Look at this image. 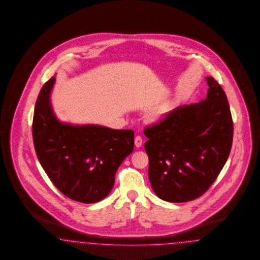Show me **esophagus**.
Wrapping results in <instances>:
<instances>
[{
  "mask_svg": "<svg viewBox=\"0 0 260 260\" xmlns=\"http://www.w3.org/2000/svg\"><path fill=\"white\" fill-rule=\"evenodd\" d=\"M135 144L137 148H139V147H141V146H142V137H141L140 135L135 136Z\"/></svg>",
  "mask_w": 260,
  "mask_h": 260,
  "instance_id": "esophagus-1",
  "label": "esophagus"
}]
</instances>
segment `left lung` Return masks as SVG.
Wrapping results in <instances>:
<instances>
[{
	"label": "left lung",
	"instance_id": "obj_1",
	"mask_svg": "<svg viewBox=\"0 0 260 260\" xmlns=\"http://www.w3.org/2000/svg\"><path fill=\"white\" fill-rule=\"evenodd\" d=\"M206 81V100L179 106L144 129L149 180L156 196L168 202L201 197L229 158L233 138L229 101L213 77Z\"/></svg>",
	"mask_w": 260,
	"mask_h": 260
}]
</instances>
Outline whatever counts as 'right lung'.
Segmentation results:
<instances>
[{
  "label": "right lung",
  "instance_id": "right-lung-1",
  "mask_svg": "<svg viewBox=\"0 0 260 260\" xmlns=\"http://www.w3.org/2000/svg\"><path fill=\"white\" fill-rule=\"evenodd\" d=\"M54 83L55 76L42 86L36 102L31 133L37 156L63 196L95 203L108 196L117 169L133 153L135 132L62 124L50 104Z\"/></svg>",
  "mask_w": 260,
  "mask_h": 260
}]
</instances>
